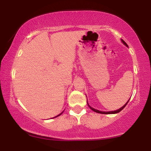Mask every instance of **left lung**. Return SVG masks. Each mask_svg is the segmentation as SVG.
Masks as SVG:
<instances>
[{
  "label": "left lung",
  "instance_id": "left-lung-1",
  "mask_svg": "<svg viewBox=\"0 0 151 151\" xmlns=\"http://www.w3.org/2000/svg\"><path fill=\"white\" fill-rule=\"evenodd\" d=\"M121 41H122L123 42V43H124V45H125L126 46H128V45L126 44V43L125 42V41H124L123 40H121ZM129 101H127V103L125 105H124V106H122L121 107V109H118V110H116V111H99V110H96V109H93V108H92V107H91L88 104V103H87V104H88V106H89V107L90 109H91V110L92 111H95V112H96V113H99V114H117V113H119V112H120L121 110H122V109H124V107L126 106V104H128V102H129Z\"/></svg>",
  "mask_w": 151,
  "mask_h": 151
}]
</instances>
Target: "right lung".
I'll return each instance as SVG.
<instances>
[{
    "mask_svg": "<svg viewBox=\"0 0 151 151\" xmlns=\"http://www.w3.org/2000/svg\"><path fill=\"white\" fill-rule=\"evenodd\" d=\"M61 114H59V115H58V116H55V117H58V116H60V115H61Z\"/></svg>",
    "mask_w": 151,
    "mask_h": 151,
    "instance_id": "obj_1",
    "label": "right lung"
}]
</instances>
